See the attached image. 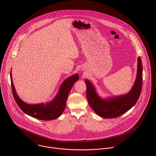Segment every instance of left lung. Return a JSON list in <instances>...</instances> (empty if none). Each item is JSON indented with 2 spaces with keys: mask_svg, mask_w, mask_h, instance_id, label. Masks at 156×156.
I'll list each match as a JSON object with an SVG mask.
<instances>
[{
  "mask_svg": "<svg viewBox=\"0 0 156 156\" xmlns=\"http://www.w3.org/2000/svg\"><path fill=\"white\" fill-rule=\"evenodd\" d=\"M87 97L90 106L97 115L105 118H115L130 110L136 103L142 88V64L140 57L137 59V76L130 91L125 95L102 99L97 94L94 85L88 80Z\"/></svg>",
  "mask_w": 156,
  "mask_h": 156,
  "instance_id": "1",
  "label": "left lung"
}]
</instances>
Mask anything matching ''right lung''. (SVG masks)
I'll list each match as a JSON object with an SVG mask.
<instances>
[{"label":"right lung","mask_w":156,"mask_h":156,"mask_svg":"<svg viewBox=\"0 0 156 156\" xmlns=\"http://www.w3.org/2000/svg\"><path fill=\"white\" fill-rule=\"evenodd\" d=\"M10 77L12 94L21 110L33 118L44 121L55 119L62 113L66 108L68 94L74 83L79 80L78 74H74L66 79L62 83L56 97L48 103L29 105L23 101L17 95L12 82L11 71Z\"/></svg>","instance_id":"1"}]
</instances>
